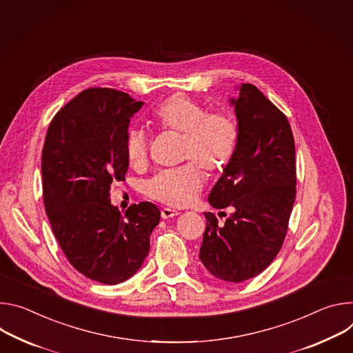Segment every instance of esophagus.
<instances>
[{
  "instance_id": "1",
  "label": "esophagus",
  "mask_w": 353,
  "mask_h": 353,
  "mask_svg": "<svg viewBox=\"0 0 353 353\" xmlns=\"http://www.w3.org/2000/svg\"><path fill=\"white\" fill-rule=\"evenodd\" d=\"M178 214H179L178 210H174V209H170V208H164V209L161 210V217H163L164 220L172 219V217H175V216H178Z\"/></svg>"
}]
</instances>
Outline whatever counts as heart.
I'll return each instance as SVG.
<instances>
[{
	"label": "heart",
	"mask_w": 353,
	"mask_h": 353,
	"mask_svg": "<svg viewBox=\"0 0 353 353\" xmlns=\"http://www.w3.org/2000/svg\"><path fill=\"white\" fill-rule=\"evenodd\" d=\"M154 121L164 130L183 134V157L192 159L209 174L221 172L236 150L237 128L228 114L208 113L203 105L185 94H174L155 108ZM125 154L130 165L147 161L148 137L143 129L130 128L125 137ZM196 164L167 170L148 179L144 193L172 208L190 205L203 188Z\"/></svg>",
	"instance_id": "b5f03b06"
}]
</instances>
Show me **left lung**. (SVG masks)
<instances>
[{
  "label": "left lung",
  "mask_w": 353,
  "mask_h": 353,
  "mask_svg": "<svg viewBox=\"0 0 353 353\" xmlns=\"http://www.w3.org/2000/svg\"><path fill=\"white\" fill-rule=\"evenodd\" d=\"M230 98L237 144L209 193L216 209L230 208L224 224L205 213L199 258L212 275L240 283L265 270L282 248L296 199L294 140L288 117L252 84ZM223 213V212H220Z\"/></svg>",
  "instance_id": "1"
}]
</instances>
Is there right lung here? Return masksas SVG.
Returning <instances> with one entry per match:
<instances>
[{
	"label": "right lung",
	"instance_id": "right-lung-1",
	"mask_svg": "<svg viewBox=\"0 0 353 353\" xmlns=\"http://www.w3.org/2000/svg\"><path fill=\"white\" fill-rule=\"evenodd\" d=\"M144 102L112 88H90L57 112L42 151L45 209L64 255L103 285L132 278L150 251L160 210L150 202L125 214L110 203L113 181L129 161L125 137Z\"/></svg>",
	"mask_w": 353,
	"mask_h": 353
}]
</instances>
